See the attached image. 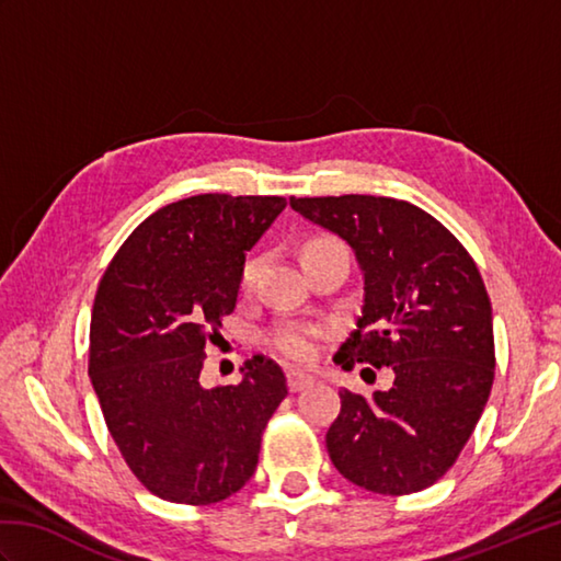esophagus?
Returning <instances> with one entry per match:
<instances>
[{
    "mask_svg": "<svg viewBox=\"0 0 561 561\" xmlns=\"http://www.w3.org/2000/svg\"><path fill=\"white\" fill-rule=\"evenodd\" d=\"M287 383H289V390L291 392H299V390H304V388H308L313 383V378L311 376H306V374H296V371H291L289 376H287Z\"/></svg>",
    "mask_w": 561,
    "mask_h": 561,
    "instance_id": "obj_1",
    "label": "esophagus"
}]
</instances>
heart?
I'll list each match as a JSON object with an SVG mask.
<instances>
[{"label":"heart","mask_w":561,"mask_h":561,"mask_svg":"<svg viewBox=\"0 0 561 561\" xmlns=\"http://www.w3.org/2000/svg\"><path fill=\"white\" fill-rule=\"evenodd\" d=\"M332 248H342V243H337L335 238H330V236L311 238V241H306L301 248V260H308L318 253H325V250H332ZM257 272H260V257L257 255L248 257L241 267V277H238V284H241L243 291L253 287L257 279ZM270 347L279 356H284L287 362L308 364V362H313V356H316V332L299 328V325H284V328L274 330L270 335Z\"/></svg>","instance_id":"b5f03b06"}]
</instances>
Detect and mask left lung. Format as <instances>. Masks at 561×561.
<instances>
[{
	"instance_id": "left-lung-1",
	"label": "left lung",
	"mask_w": 561,
	"mask_h": 561,
	"mask_svg": "<svg viewBox=\"0 0 561 561\" xmlns=\"http://www.w3.org/2000/svg\"><path fill=\"white\" fill-rule=\"evenodd\" d=\"M289 205L342 236L364 272L362 318L335 362L396 374L374 398L340 390L342 408L325 434L330 460L368 492L426 490L458 460L492 392L482 274L444 224L404 199L291 197Z\"/></svg>"
}]
</instances>
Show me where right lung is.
<instances>
[{
    "instance_id": "right-lung-1",
    "label": "right lung",
    "mask_w": 561,
    "mask_h": 561,
    "mask_svg": "<svg viewBox=\"0 0 561 561\" xmlns=\"http://www.w3.org/2000/svg\"><path fill=\"white\" fill-rule=\"evenodd\" d=\"M284 207L274 195L171 202L129 233L99 282L91 383L127 468L165 502L207 506L241 490L287 398L282 368L262 354L241 383H199L207 344L236 308L245 250Z\"/></svg>"
}]
</instances>
